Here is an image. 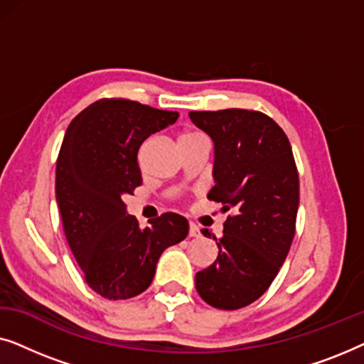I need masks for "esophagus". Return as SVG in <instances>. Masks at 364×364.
<instances>
[{"label": "esophagus", "mask_w": 364, "mask_h": 364, "mask_svg": "<svg viewBox=\"0 0 364 364\" xmlns=\"http://www.w3.org/2000/svg\"><path fill=\"white\" fill-rule=\"evenodd\" d=\"M188 235H191V237H200V228H198L196 223H191V225H188Z\"/></svg>", "instance_id": "34e87169"}]
</instances>
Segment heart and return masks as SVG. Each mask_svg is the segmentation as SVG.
I'll return each mask as SVG.
<instances>
[{
	"label": "heart",
	"instance_id": "obj_1",
	"mask_svg": "<svg viewBox=\"0 0 364 364\" xmlns=\"http://www.w3.org/2000/svg\"><path fill=\"white\" fill-rule=\"evenodd\" d=\"M192 136H198L197 132H183L181 137H178V141H182V139H187V137H192Z\"/></svg>",
	"mask_w": 364,
	"mask_h": 364
}]
</instances>
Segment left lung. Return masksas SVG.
I'll return each mask as SVG.
<instances>
[{
    "label": "left lung",
    "instance_id": "1",
    "mask_svg": "<svg viewBox=\"0 0 364 364\" xmlns=\"http://www.w3.org/2000/svg\"><path fill=\"white\" fill-rule=\"evenodd\" d=\"M215 149L210 200L232 210L223 235L213 237L218 257L196 275L203 301L218 310H238L260 298L275 280L290 250L300 200L291 146L265 114L247 109L188 112Z\"/></svg>",
    "mask_w": 364,
    "mask_h": 364
}]
</instances>
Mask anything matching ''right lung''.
Returning a JSON list of instances; mask_svg holds the SVG:
<instances>
[{
	"label": "right lung",
	"instance_id": "1",
	"mask_svg": "<svg viewBox=\"0 0 364 364\" xmlns=\"http://www.w3.org/2000/svg\"><path fill=\"white\" fill-rule=\"evenodd\" d=\"M177 117L127 99H99L64 134L56 164L64 233L87 285L107 300L147 290L162 252L188 233L187 218L177 213L141 228L122 200L142 183L139 147Z\"/></svg>",
	"mask_w": 364,
	"mask_h": 364
}]
</instances>
